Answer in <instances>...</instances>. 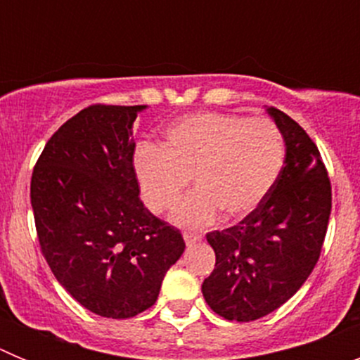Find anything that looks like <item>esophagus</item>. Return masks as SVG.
<instances>
[{
	"label": "esophagus",
	"mask_w": 360,
	"mask_h": 360,
	"mask_svg": "<svg viewBox=\"0 0 360 360\" xmlns=\"http://www.w3.org/2000/svg\"><path fill=\"white\" fill-rule=\"evenodd\" d=\"M184 240H186L187 247H195V245H198L200 241H202V236H200V234H191V232H186V234H184Z\"/></svg>",
	"instance_id": "obj_1"
}]
</instances>
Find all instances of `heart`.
Returning a JSON list of instances; mask_svg holds the SVG:
<instances>
[{
    "mask_svg": "<svg viewBox=\"0 0 360 360\" xmlns=\"http://www.w3.org/2000/svg\"><path fill=\"white\" fill-rule=\"evenodd\" d=\"M283 160L285 144L272 120L198 111L174 120L160 149L136 151L135 176L142 200L157 214L173 209L193 180L195 193L171 219L198 229L214 224L219 211L227 219L256 211L274 187Z\"/></svg>",
    "mask_w": 360,
    "mask_h": 360,
    "instance_id": "1",
    "label": "heart"
}]
</instances>
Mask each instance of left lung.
<instances>
[{
    "label": "left lung",
    "instance_id": "left-lung-1",
    "mask_svg": "<svg viewBox=\"0 0 360 360\" xmlns=\"http://www.w3.org/2000/svg\"><path fill=\"white\" fill-rule=\"evenodd\" d=\"M285 141V165L262 205L240 224L207 234L216 265L202 285L212 311L249 323L301 288L319 259L332 187L319 149L287 113L265 108Z\"/></svg>",
    "mask_w": 360,
    "mask_h": 360
}]
</instances>
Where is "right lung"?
Returning <instances> with one entry per match:
<instances>
[{"label": "right lung", "mask_w": 360, "mask_h": 360, "mask_svg": "<svg viewBox=\"0 0 360 360\" xmlns=\"http://www.w3.org/2000/svg\"><path fill=\"white\" fill-rule=\"evenodd\" d=\"M148 106H90L52 135L30 184L37 238L56 279L97 316L155 304L180 259V231L151 214L136 184L131 126Z\"/></svg>", "instance_id": "1"}]
</instances>
